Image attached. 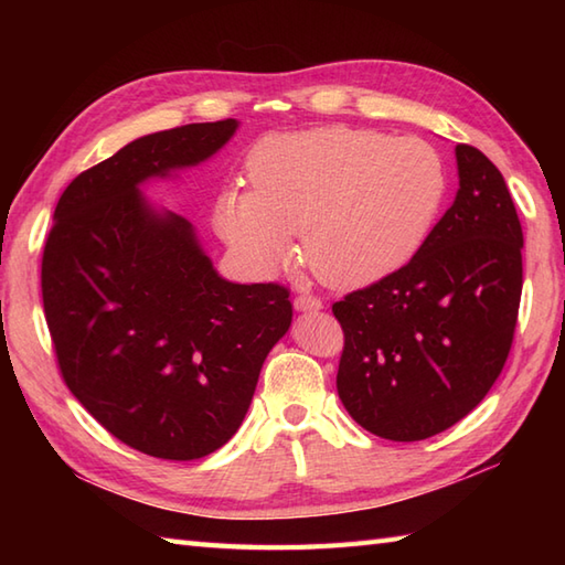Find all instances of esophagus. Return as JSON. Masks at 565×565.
I'll use <instances>...</instances> for the list:
<instances>
[{
    "label": "esophagus",
    "instance_id": "esophagus-1",
    "mask_svg": "<svg viewBox=\"0 0 565 565\" xmlns=\"http://www.w3.org/2000/svg\"><path fill=\"white\" fill-rule=\"evenodd\" d=\"M294 306H296V310H320L322 301L313 294H298L294 298Z\"/></svg>",
    "mask_w": 565,
    "mask_h": 565
}]
</instances>
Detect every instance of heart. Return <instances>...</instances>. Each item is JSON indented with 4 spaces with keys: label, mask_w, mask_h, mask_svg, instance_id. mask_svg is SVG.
Masks as SVG:
<instances>
[{
    "label": "heart",
    "mask_w": 565,
    "mask_h": 565,
    "mask_svg": "<svg viewBox=\"0 0 565 565\" xmlns=\"http://www.w3.org/2000/svg\"><path fill=\"white\" fill-rule=\"evenodd\" d=\"M247 177L252 189L231 186L215 201L221 237L269 274L303 235L306 264L334 289L411 262L449 194L447 162L427 140L347 126L264 138Z\"/></svg>",
    "instance_id": "heart-1"
}]
</instances>
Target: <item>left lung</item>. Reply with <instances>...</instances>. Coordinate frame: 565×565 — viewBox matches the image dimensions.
Wrapping results in <instances>:
<instances>
[{"label": "left lung", "instance_id": "left-lung-1", "mask_svg": "<svg viewBox=\"0 0 565 565\" xmlns=\"http://www.w3.org/2000/svg\"><path fill=\"white\" fill-rule=\"evenodd\" d=\"M459 191L415 257L332 303L338 393L359 425L417 441L459 423L508 362L522 298V223L498 167L459 142Z\"/></svg>", "mask_w": 565, "mask_h": 565}]
</instances>
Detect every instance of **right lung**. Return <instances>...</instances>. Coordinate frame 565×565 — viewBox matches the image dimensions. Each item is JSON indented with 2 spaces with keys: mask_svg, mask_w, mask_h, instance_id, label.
<instances>
[{
  "mask_svg": "<svg viewBox=\"0 0 565 565\" xmlns=\"http://www.w3.org/2000/svg\"><path fill=\"white\" fill-rule=\"evenodd\" d=\"M233 118L160 130L72 179L45 237L41 291L60 376L111 435L148 456L221 449L264 359L291 326L286 286L215 274L191 223L138 184L223 148Z\"/></svg>",
  "mask_w": 565,
  "mask_h": 565,
  "instance_id": "right-lung-1",
  "label": "right lung"
}]
</instances>
